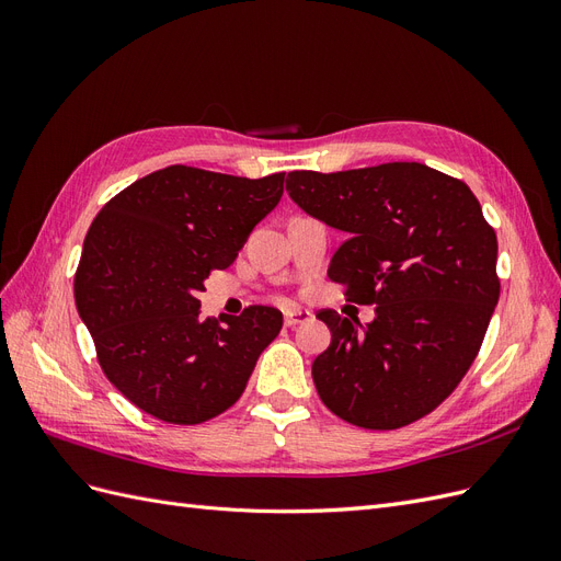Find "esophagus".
I'll return each mask as SVG.
<instances>
[{
	"label": "esophagus",
	"mask_w": 561,
	"mask_h": 561,
	"mask_svg": "<svg viewBox=\"0 0 561 561\" xmlns=\"http://www.w3.org/2000/svg\"><path fill=\"white\" fill-rule=\"evenodd\" d=\"M313 316L309 311H299V309H290L285 311V328H297L301 322H309Z\"/></svg>",
	"instance_id": "esophagus-1"
}]
</instances>
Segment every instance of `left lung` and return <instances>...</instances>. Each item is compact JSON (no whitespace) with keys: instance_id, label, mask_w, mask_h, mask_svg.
Returning <instances> with one entry per match:
<instances>
[{"instance_id":"obj_1","label":"left lung","mask_w":561,"mask_h":561,"mask_svg":"<svg viewBox=\"0 0 561 561\" xmlns=\"http://www.w3.org/2000/svg\"><path fill=\"white\" fill-rule=\"evenodd\" d=\"M301 210L342 229L330 280L375 304L360 325L334 309L311 375L328 410L353 426L396 431L431 414L461 383L494 313L499 241L470 186L423 163L287 173Z\"/></svg>"}]
</instances>
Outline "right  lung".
<instances>
[{
	"label": "right lung",
	"mask_w": 561,
	"mask_h": 561,
	"mask_svg": "<svg viewBox=\"0 0 561 561\" xmlns=\"http://www.w3.org/2000/svg\"><path fill=\"white\" fill-rule=\"evenodd\" d=\"M285 173L260 180L168 165L107 201L83 239L75 299L105 377L138 410L196 426L243 396L283 313L201 318L198 293L278 206Z\"/></svg>",
	"instance_id": "1"
}]
</instances>
